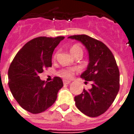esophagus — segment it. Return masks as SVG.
<instances>
[{
    "label": "esophagus",
    "instance_id": "34e87169",
    "mask_svg": "<svg viewBox=\"0 0 134 134\" xmlns=\"http://www.w3.org/2000/svg\"><path fill=\"white\" fill-rule=\"evenodd\" d=\"M70 82H71L70 80H63V83H64V85H68L70 84Z\"/></svg>",
    "mask_w": 134,
    "mask_h": 134
}]
</instances>
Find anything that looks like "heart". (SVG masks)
I'll return each mask as SVG.
<instances>
[{"mask_svg": "<svg viewBox=\"0 0 134 134\" xmlns=\"http://www.w3.org/2000/svg\"><path fill=\"white\" fill-rule=\"evenodd\" d=\"M70 52L74 57L77 54H82V47L79 44H74L73 46L70 48ZM54 57H56V54L54 55ZM76 69L75 68H70V69H62L57 72L59 77L64 79H70L72 77L74 72H75Z\"/></svg>", "mask_w": 134, "mask_h": 134, "instance_id": "1", "label": "heart"}]
</instances>
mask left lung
Instances as JSON below:
<instances>
[{
  "mask_svg": "<svg viewBox=\"0 0 134 134\" xmlns=\"http://www.w3.org/2000/svg\"><path fill=\"white\" fill-rule=\"evenodd\" d=\"M68 38L82 42L89 54L87 70L80 77L91 82L92 88L83 89L81 94L75 97L76 106L87 116H99L109 108L120 88V73L115 57L105 44L89 36Z\"/></svg>",
  "mask_w": 134,
  "mask_h": 134,
  "instance_id": "left-lung-1",
  "label": "left lung"
}]
</instances>
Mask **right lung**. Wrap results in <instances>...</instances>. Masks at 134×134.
I'll use <instances>...</instances> for the list:
<instances>
[{"instance_id": "right-lung-1", "label": "right lung", "mask_w": 134, "mask_h": 134, "mask_svg": "<svg viewBox=\"0 0 134 134\" xmlns=\"http://www.w3.org/2000/svg\"><path fill=\"white\" fill-rule=\"evenodd\" d=\"M64 36H40L28 41L16 54L8 69V86L21 108L36 114L52 105L63 86L59 77L52 81L41 80L38 75L52 67L54 50Z\"/></svg>"}]
</instances>
